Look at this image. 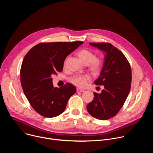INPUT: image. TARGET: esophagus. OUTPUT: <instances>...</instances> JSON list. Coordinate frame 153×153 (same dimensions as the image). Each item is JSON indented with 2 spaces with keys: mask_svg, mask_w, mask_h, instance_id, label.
I'll return each instance as SVG.
<instances>
[{
  "mask_svg": "<svg viewBox=\"0 0 153 153\" xmlns=\"http://www.w3.org/2000/svg\"><path fill=\"white\" fill-rule=\"evenodd\" d=\"M84 91V90L81 88H77V93H82Z\"/></svg>",
  "mask_w": 153,
  "mask_h": 153,
  "instance_id": "1",
  "label": "esophagus"
}]
</instances>
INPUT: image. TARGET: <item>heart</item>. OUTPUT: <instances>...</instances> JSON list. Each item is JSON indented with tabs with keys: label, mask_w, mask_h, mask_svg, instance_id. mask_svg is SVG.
<instances>
[{
	"label": "heart",
	"mask_w": 153,
	"mask_h": 153,
	"mask_svg": "<svg viewBox=\"0 0 153 153\" xmlns=\"http://www.w3.org/2000/svg\"><path fill=\"white\" fill-rule=\"evenodd\" d=\"M79 59L85 65H88L89 69L93 72H98L102 68L103 61L100 57L95 56L93 51L88 49H82L77 53ZM90 79L88 74H76L71 78V82L79 87L84 86Z\"/></svg>",
	"instance_id": "heart-1"
}]
</instances>
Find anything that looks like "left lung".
Masks as SVG:
<instances>
[{
  "mask_svg": "<svg viewBox=\"0 0 153 153\" xmlns=\"http://www.w3.org/2000/svg\"><path fill=\"white\" fill-rule=\"evenodd\" d=\"M105 52V62L99 77L94 82L103 85L100 94L94 93V99L86 106L88 113L99 120L114 117L123 106L131 89V68L121 51L110 43H90Z\"/></svg>",
  "mask_w": 153,
  "mask_h": 153,
  "instance_id": "obj_1",
  "label": "left lung"
}]
</instances>
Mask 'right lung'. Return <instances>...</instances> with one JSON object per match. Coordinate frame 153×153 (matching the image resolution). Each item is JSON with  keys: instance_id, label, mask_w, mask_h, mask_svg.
Listing matches in <instances>:
<instances>
[{"instance_id": "add662e5", "label": "right lung", "mask_w": 153, "mask_h": 153, "mask_svg": "<svg viewBox=\"0 0 153 153\" xmlns=\"http://www.w3.org/2000/svg\"><path fill=\"white\" fill-rule=\"evenodd\" d=\"M83 42H42L33 47L25 56L20 68L24 93L34 110L45 117L62 114L76 87L67 83L54 88L53 74L63 70L64 61Z\"/></svg>"}]
</instances>
